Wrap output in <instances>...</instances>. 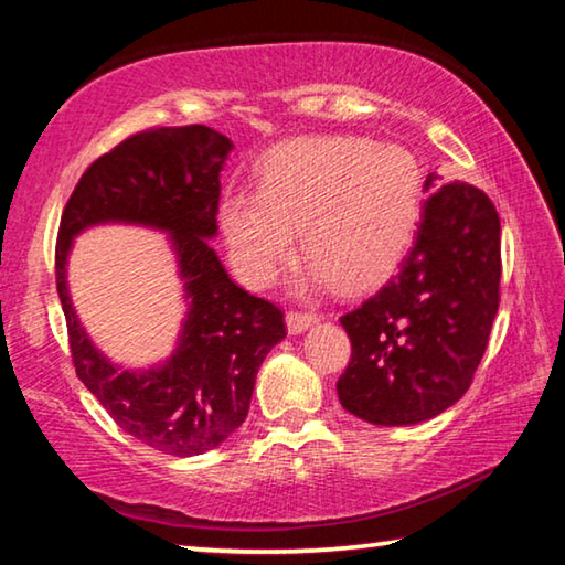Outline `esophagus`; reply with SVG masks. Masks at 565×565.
<instances>
[{"label":"esophagus","mask_w":565,"mask_h":565,"mask_svg":"<svg viewBox=\"0 0 565 565\" xmlns=\"http://www.w3.org/2000/svg\"><path fill=\"white\" fill-rule=\"evenodd\" d=\"M317 321H319V317H317V313H311V311H289V313H286V327H289V333H301Z\"/></svg>","instance_id":"obj_1"}]
</instances>
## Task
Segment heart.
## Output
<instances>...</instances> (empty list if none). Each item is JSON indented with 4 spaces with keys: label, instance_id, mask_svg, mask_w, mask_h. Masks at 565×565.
<instances>
[{
    "label": "heart",
    "instance_id": "1",
    "mask_svg": "<svg viewBox=\"0 0 565 565\" xmlns=\"http://www.w3.org/2000/svg\"><path fill=\"white\" fill-rule=\"evenodd\" d=\"M424 206L416 157L366 137L296 139L264 159L256 191L218 206L234 271L264 289L294 256V234L313 279L341 291L374 286L414 244Z\"/></svg>",
    "mask_w": 565,
    "mask_h": 565
}]
</instances>
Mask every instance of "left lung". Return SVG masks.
<instances>
[{
  "label": "left lung",
  "mask_w": 565,
  "mask_h": 565,
  "mask_svg": "<svg viewBox=\"0 0 565 565\" xmlns=\"http://www.w3.org/2000/svg\"><path fill=\"white\" fill-rule=\"evenodd\" d=\"M428 199L398 271L341 317L351 361L341 406L376 426H411L454 406L471 386L501 301V218L466 181Z\"/></svg>",
  "instance_id": "obj_1"
}]
</instances>
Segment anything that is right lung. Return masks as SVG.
<instances>
[{"mask_svg":"<svg viewBox=\"0 0 565 565\" xmlns=\"http://www.w3.org/2000/svg\"><path fill=\"white\" fill-rule=\"evenodd\" d=\"M224 134L189 124L131 134L84 171L56 234L54 274L76 376L121 431L169 456H196L244 424L256 371L286 337L284 311L236 286L209 238L228 151ZM124 221L172 234L190 311L172 359L149 372H121L78 327L65 289L73 236L94 223Z\"/></svg>","mask_w":565,"mask_h":565,"instance_id":"add662e5","label":"right lung"}]
</instances>
